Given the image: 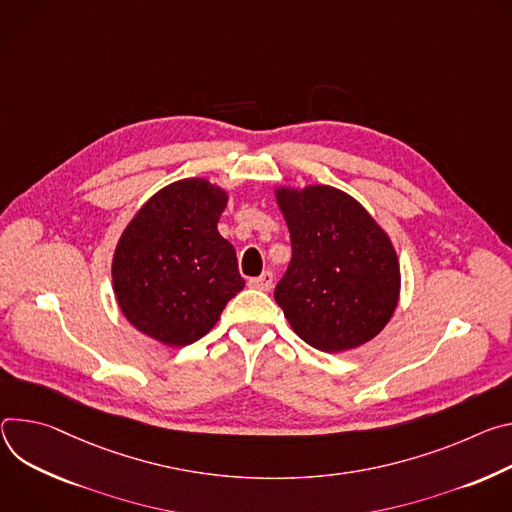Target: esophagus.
Here are the masks:
<instances>
[{
  "instance_id": "1",
  "label": "esophagus",
  "mask_w": 512,
  "mask_h": 512,
  "mask_svg": "<svg viewBox=\"0 0 512 512\" xmlns=\"http://www.w3.org/2000/svg\"><path fill=\"white\" fill-rule=\"evenodd\" d=\"M248 285L258 289V291H270L272 285H274V276L270 270H264L260 276H254L248 280Z\"/></svg>"
}]
</instances>
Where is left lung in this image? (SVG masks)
<instances>
[{
    "instance_id": "8db88e82",
    "label": "left lung",
    "mask_w": 512,
    "mask_h": 512,
    "mask_svg": "<svg viewBox=\"0 0 512 512\" xmlns=\"http://www.w3.org/2000/svg\"><path fill=\"white\" fill-rule=\"evenodd\" d=\"M293 258L274 299L295 333L321 352H346L378 335L401 291L396 252L370 213L344 191L276 189Z\"/></svg>"
}]
</instances>
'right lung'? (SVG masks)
I'll return each mask as SVG.
<instances>
[{"label":"right lung","mask_w":512,"mask_h":512,"mask_svg":"<svg viewBox=\"0 0 512 512\" xmlns=\"http://www.w3.org/2000/svg\"><path fill=\"white\" fill-rule=\"evenodd\" d=\"M225 191L185 179L158 191L113 254V291L126 319L160 344L201 339L244 289L234 246L217 232Z\"/></svg>","instance_id":"add662e5"}]
</instances>
